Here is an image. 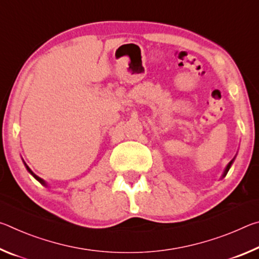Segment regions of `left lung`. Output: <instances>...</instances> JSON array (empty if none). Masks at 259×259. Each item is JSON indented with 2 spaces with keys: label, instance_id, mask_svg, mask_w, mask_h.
<instances>
[{
  "label": "left lung",
  "instance_id": "8db88e82",
  "mask_svg": "<svg viewBox=\"0 0 259 259\" xmlns=\"http://www.w3.org/2000/svg\"><path fill=\"white\" fill-rule=\"evenodd\" d=\"M233 161H234V159L232 160L229 164H227V166H226V169H225V171H224V174H223V177H225L226 175H227V172H229V170H230V168H231V165H232V163H233Z\"/></svg>",
  "mask_w": 259,
  "mask_h": 259
}]
</instances>
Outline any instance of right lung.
Instances as JSON below:
<instances>
[{"mask_svg":"<svg viewBox=\"0 0 259 259\" xmlns=\"http://www.w3.org/2000/svg\"><path fill=\"white\" fill-rule=\"evenodd\" d=\"M25 165H26V164H25ZM26 168H27V170H28V171H29L30 174H32V175H33V176H34V178H35V179H37V181H38V182H40V183L42 184V185H45V186H47V183H46L45 181H43V179H41L40 177H37V176H36V175H35V174H33V172H32V170H30V169L28 168V166H27V165H26Z\"/></svg>","mask_w":259,"mask_h":259,"instance_id":"add662e5","label":"right lung"}]
</instances>
